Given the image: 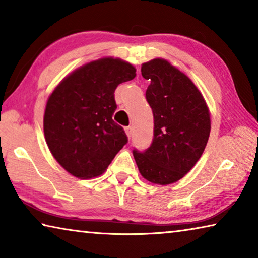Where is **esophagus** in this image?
<instances>
[{
    "instance_id": "34e87169",
    "label": "esophagus",
    "mask_w": 258,
    "mask_h": 258,
    "mask_svg": "<svg viewBox=\"0 0 258 258\" xmlns=\"http://www.w3.org/2000/svg\"><path fill=\"white\" fill-rule=\"evenodd\" d=\"M125 132H126V135H127L128 138L132 137V133H133V128L131 127V126H127V127H125Z\"/></svg>"
}]
</instances>
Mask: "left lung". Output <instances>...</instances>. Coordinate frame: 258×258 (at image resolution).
Wrapping results in <instances>:
<instances>
[{
    "instance_id": "obj_1",
    "label": "left lung",
    "mask_w": 258,
    "mask_h": 258,
    "mask_svg": "<svg viewBox=\"0 0 258 258\" xmlns=\"http://www.w3.org/2000/svg\"><path fill=\"white\" fill-rule=\"evenodd\" d=\"M141 74L150 80L146 99L154 113V139L147 150L134 149L133 156L146 180L171 184L202 157L211 132V115L194 82L167 60L148 61Z\"/></svg>"
}]
</instances>
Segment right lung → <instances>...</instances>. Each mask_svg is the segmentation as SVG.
I'll return each instance as SVG.
<instances>
[{"mask_svg":"<svg viewBox=\"0 0 258 258\" xmlns=\"http://www.w3.org/2000/svg\"><path fill=\"white\" fill-rule=\"evenodd\" d=\"M135 69L121 59L102 58L84 64L61 81L47 99L44 135L55 160L78 178L98 176L127 143L112 120L115 90L133 80Z\"/></svg>","mask_w":258,"mask_h":258,"instance_id":"right-lung-1","label":"right lung"}]
</instances>
